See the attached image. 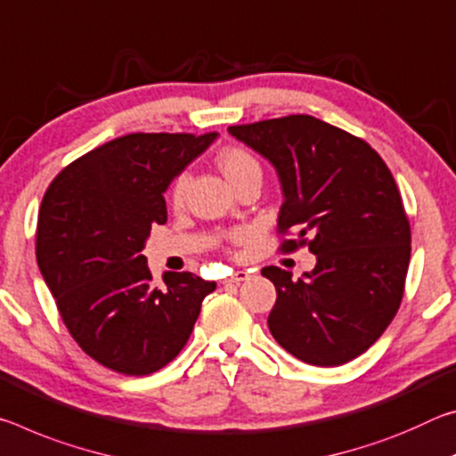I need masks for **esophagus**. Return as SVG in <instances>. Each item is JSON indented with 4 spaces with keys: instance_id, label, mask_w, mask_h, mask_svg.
<instances>
[{
    "instance_id": "1",
    "label": "esophagus",
    "mask_w": 456,
    "mask_h": 456,
    "mask_svg": "<svg viewBox=\"0 0 456 456\" xmlns=\"http://www.w3.org/2000/svg\"><path fill=\"white\" fill-rule=\"evenodd\" d=\"M248 279H250L248 271H236L234 274H230L228 279H224V282H226V285H238V282L248 281Z\"/></svg>"
}]
</instances>
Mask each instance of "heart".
I'll return each instance as SVG.
<instances>
[{
    "label": "heart",
    "mask_w": 456,
    "mask_h": 456,
    "mask_svg": "<svg viewBox=\"0 0 456 456\" xmlns=\"http://www.w3.org/2000/svg\"><path fill=\"white\" fill-rule=\"evenodd\" d=\"M218 167L224 174V177H226L232 185L240 182V179L246 175H255V174L260 175V163L256 161L255 155L248 153L242 147H228L224 149V151H220ZM188 188H190V175L182 174L174 182V188H171V204L175 208L183 206Z\"/></svg>",
    "instance_id": "heart-1"
}]
</instances>
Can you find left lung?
<instances>
[{
  "label": "left lung",
  "instance_id": "8db88e82",
  "mask_svg": "<svg viewBox=\"0 0 456 456\" xmlns=\"http://www.w3.org/2000/svg\"><path fill=\"white\" fill-rule=\"evenodd\" d=\"M228 133L277 169L279 232L297 230L282 250L309 244L317 256L298 281L277 266L263 268L277 289L268 330L305 363L352 362L379 339L404 295L410 224L390 169L365 141L311 115Z\"/></svg>",
  "mask_w": 456,
  "mask_h": 456
}]
</instances>
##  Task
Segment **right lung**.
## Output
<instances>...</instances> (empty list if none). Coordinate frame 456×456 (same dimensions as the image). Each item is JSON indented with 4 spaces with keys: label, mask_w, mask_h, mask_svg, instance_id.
I'll use <instances>...</instances> for the list:
<instances>
[{
    "label": "right lung",
    "mask_w": 456,
    "mask_h": 456,
    "mask_svg": "<svg viewBox=\"0 0 456 456\" xmlns=\"http://www.w3.org/2000/svg\"><path fill=\"white\" fill-rule=\"evenodd\" d=\"M218 133H131L64 167L42 200L36 258L82 352L125 376H147L182 352L216 282L166 273L151 285L141 255L167 222L163 193Z\"/></svg>",
    "instance_id": "1"
}]
</instances>
